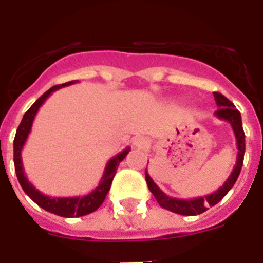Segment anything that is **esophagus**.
I'll use <instances>...</instances> for the list:
<instances>
[{
    "label": "esophagus",
    "instance_id": "1",
    "mask_svg": "<svg viewBox=\"0 0 263 263\" xmlns=\"http://www.w3.org/2000/svg\"><path fill=\"white\" fill-rule=\"evenodd\" d=\"M133 145L136 147H146L148 145V139L145 138V137H134Z\"/></svg>",
    "mask_w": 263,
    "mask_h": 263
}]
</instances>
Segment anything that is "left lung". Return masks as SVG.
I'll list each match as a JSON object with an SVG mask.
<instances>
[{"instance_id":"left-lung-1","label":"left lung","mask_w":263,"mask_h":263,"mask_svg":"<svg viewBox=\"0 0 263 263\" xmlns=\"http://www.w3.org/2000/svg\"><path fill=\"white\" fill-rule=\"evenodd\" d=\"M215 96L216 105H217V110L215 111V116L218 120L227 121L229 122L233 129V133L236 136V143H237V159H236V166H234L233 171L229 175V178L225 180L224 184L218 188L217 191L213 194L206 195V196L200 197H194V199H176V197H171L168 195L164 194L152 179V176L148 175L146 171V183L153 195L157 199L158 204L162 208L167 211H171L174 213L183 216H196L200 213L205 212L208 210V206H213L221 200L222 197L231 191V188L233 187L236 183L237 178L241 173V167L243 163V154H245V133L242 129V121H241V113L234 108V104L231 103L224 95L213 93Z\"/></svg>"}]
</instances>
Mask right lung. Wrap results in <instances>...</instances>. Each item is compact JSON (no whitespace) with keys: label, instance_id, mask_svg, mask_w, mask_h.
I'll use <instances>...</instances> for the list:
<instances>
[{"label":"right lung","instance_id":"obj_1","mask_svg":"<svg viewBox=\"0 0 263 263\" xmlns=\"http://www.w3.org/2000/svg\"><path fill=\"white\" fill-rule=\"evenodd\" d=\"M79 83L78 80L68 81L64 84L55 85V87L50 88L47 92L42 95L35 103L30 106L29 110L23 115L22 121H21L20 126L15 133V138H14V166H15V174H17L18 182H20L21 187L23 188V191L27 196L31 199L34 203L38 204L41 208L46 210L47 212L53 213V215L62 216V217H80V216L89 215V213L95 212L99 208L103 201L105 200V196L108 195L109 190H110L111 180L116 175V170H117L120 162L125 159L127 153L130 152V147H126L117 155L109 159L106 163L105 170H104L103 178L100 180L99 185L95 188L93 191H90L89 194L83 195V196H72V197H51L47 195L42 194L38 191L31 182H29V179L25 175L22 164V148L26 143V139L29 137L30 132H31L32 122L35 118L36 113H38L39 108L43 105L46 100L50 97V95L55 90L60 89L63 87H68V85L76 84Z\"/></svg>","mask_w":263,"mask_h":263}]
</instances>
